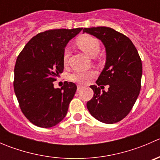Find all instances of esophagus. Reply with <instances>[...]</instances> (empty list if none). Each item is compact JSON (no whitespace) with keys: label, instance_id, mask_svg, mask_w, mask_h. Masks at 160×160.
Instances as JSON below:
<instances>
[{"label":"esophagus","instance_id":"34e87169","mask_svg":"<svg viewBox=\"0 0 160 160\" xmlns=\"http://www.w3.org/2000/svg\"><path fill=\"white\" fill-rule=\"evenodd\" d=\"M82 88H83V87L80 86V85H77V90H78V91H79V90H81Z\"/></svg>","mask_w":160,"mask_h":160}]
</instances>
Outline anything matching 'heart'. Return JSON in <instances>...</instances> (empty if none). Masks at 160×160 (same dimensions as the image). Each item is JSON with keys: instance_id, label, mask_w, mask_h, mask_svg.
Listing matches in <instances>:
<instances>
[{"instance_id": "1", "label": "heart", "mask_w": 160, "mask_h": 160, "mask_svg": "<svg viewBox=\"0 0 160 160\" xmlns=\"http://www.w3.org/2000/svg\"><path fill=\"white\" fill-rule=\"evenodd\" d=\"M77 45L88 56L93 57L97 56L100 52V42L96 38L90 35H83L79 38L77 41ZM70 55V50L69 47H66L64 49L62 59L64 63L68 62L69 57ZM95 75V72L93 71H83L77 70L72 72L70 75V80L72 81L79 83H87L89 82L90 79Z\"/></svg>"}]
</instances>
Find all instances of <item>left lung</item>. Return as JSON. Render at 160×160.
<instances>
[{"instance_id": "obj_1", "label": "left lung", "mask_w": 160, "mask_h": 160, "mask_svg": "<svg viewBox=\"0 0 160 160\" xmlns=\"http://www.w3.org/2000/svg\"><path fill=\"white\" fill-rule=\"evenodd\" d=\"M101 40L105 47L106 62L98 85H91L93 97L87 103L93 118L103 123L114 124L126 117L135 104L140 89L142 65L132 42L108 27L83 28ZM108 85L107 92L100 89ZM101 88H99V86Z\"/></svg>"}]
</instances>
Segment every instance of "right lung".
Listing matches in <instances>:
<instances>
[{
    "label": "right lung",
    "instance_id": "obj_1",
    "mask_svg": "<svg viewBox=\"0 0 160 160\" xmlns=\"http://www.w3.org/2000/svg\"><path fill=\"white\" fill-rule=\"evenodd\" d=\"M82 29L62 28L37 34L18 56L14 93L24 115L36 126L51 128L67 115L77 85L65 81L56 89L53 82L63 71L66 46Z\"/></svg>",
    "mask_w": 160,
    "mask_h": 160
}]
</instances>
